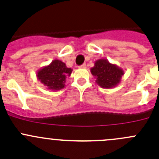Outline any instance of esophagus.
Masks as SVG:
<instances>
[{
	"mask_svg": "<svg viewBox=\"0 0 159 159\" xmlns=\"http://www.w3.org/2000/svg\"><path fill=\"white\" fill-rule=\"evenodd\" d=\"M79 67H80V68H86V64H82V65H80Z\"/></svg>",
	"mask_w": 159,
	"mask_h": 159,
	"instance_id": "1",
	"label": "esophagus"
}]
</instances>
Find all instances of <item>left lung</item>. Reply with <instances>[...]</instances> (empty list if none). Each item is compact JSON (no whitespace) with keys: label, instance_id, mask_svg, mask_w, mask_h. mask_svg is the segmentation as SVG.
<instances>
[{"label":"left lung","instance_id":"1","mask_svg":"<svg viewBox=\"0 0 159 159\" xmlns=\"http://www.w3.org/2000/svg\"><path fill=\"white\" fill-rule=\"evenodd\" d=\"M91 72L95 78L96 84L102 88H113L121 82L124 71L116 64H111L107 59L96 60Z\"/></svg>","mask_w":159,"mask_h":159}]
</instances>
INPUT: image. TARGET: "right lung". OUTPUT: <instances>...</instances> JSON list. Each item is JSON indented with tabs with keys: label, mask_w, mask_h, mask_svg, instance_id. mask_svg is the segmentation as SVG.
I'll return each mask as SVG.
<instances>
[{
	"label": "right lung",
	"mask_w": 159,
	"mask_h": 159,
	"mask_svg": "<svg viewBox=\"0 0 159 159\" xmlns=\"http://www.w3.org/2000/svg\"><path fill=\"white\" fill-rule=\"evenodd\" d=\"M72 69L67 67L61 60H54L50 64L44 66L36 73V77L46 88L59 91L64 88L67 77L70 76Z\"/></svg>",
	"instance_id": "right-lung-1"
}]
</instances>
